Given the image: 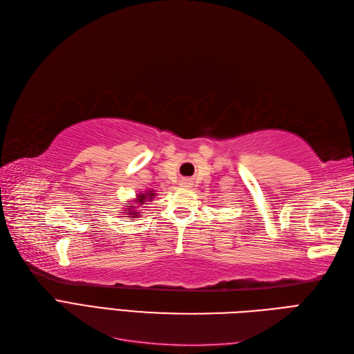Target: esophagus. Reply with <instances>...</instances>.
Segmentation results:
<instances>
[{
  "label": "esophagus",
  "instance_id": "34e87169",
  "mask_svg": "<svg viewBox=\"0 0 354 354\" xmlns=\"http://www.w3.org/2000/svg\"><path fill=\"white\" fill-rule=\"evenodd\" d=\"M180 185H182V187H187V188H188V187H191L192 184H191V180H189V179H184V180L180 182Z\"/></svg>",
  "mask_w": 354,
  "mask_h": 354
}]
</instances>
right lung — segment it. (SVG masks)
Segmentation results:
<instances>
[{
  "mask_svg": "<svg viewBox=\"0 0 354 354\" xmlns=\"http://www.w3.org/2000/svg\"><path fill=\"white\" fill-rule=\"evenodd\" d=\"M151 198H154V192L153 191L141 192V194H138V196H136V200L133 203L135 204H140V206H141V204H144L147 200H151ZM124 213H127V218H129V219H135L136 216L141 214L140 210H135V206H128V210H124Z\"/></svg>",
  "mask_w": 354,
  "mask_h": 354,
  "instance_id": "right-lung-1",
  "label": "right lung"
}]
</instances>
